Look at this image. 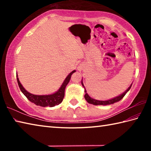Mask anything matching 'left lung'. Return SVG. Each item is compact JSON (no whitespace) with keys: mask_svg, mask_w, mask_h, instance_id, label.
<instances>
[{"mask_svg":"<svg viewBox=\"0 0 151 151\" xmlns=\"http://www.w3.org/2000/svg\"><path fill=\"white\" fill-rule=\"evenodd\" d=\"M81 84L85 88V100L88 102V103L92 104H94V105H108V104H114V103H116V102H119V101H121V99L123 98L125 94L127 93L128 91L130 90V88H131V86L132 85V83L131 84V85L129 88H128L126 91H125L123 93H122L121 94H120V95L117 96L116 97H114V98L109 99V100H106V101H99V100H96V99H94L93 98H91V97L88 95V94L86 93V91L85 89V86L83 85V80L81 81Z\"/></svg>","mask_w":151,"mask_h":151,"instance_id":"left-lung-1","label":"left lung"}]
</instances>
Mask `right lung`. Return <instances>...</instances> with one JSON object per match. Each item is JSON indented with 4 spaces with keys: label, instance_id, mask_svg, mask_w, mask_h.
Segmentation results:
<instances>
[{
    "label": "right lung",
    "instance_id": "right-lung-1",
    "mask_svg": "<svg viewBox=\"0 0 151 151\" xmlns=\"http://www.w3.org/2000/svg\"><path fill=\"white\" fill-rule=\"evenodd\" d=\"M76 70H74L70 73L68 74V75L66 76L65 81H63L62 85H61L60 87L58 88L57 91L55 93L50 94H46V95H37V94H33L32 93H30L25 88L23 87V86L21 85L20 82L19 81V78H18V75L17 74V82L18 85H19V88L20 91L24 95L29 99V100L32 102L36 105L40 106H50L52 107L55 105H58V104H60L65 96V91L66 85L69 83L70 80L71 75H73L74 73H75Z\"/></svg>",
    "mask_w": 151,
    "mask_h": 151
}]
</instances>
